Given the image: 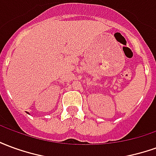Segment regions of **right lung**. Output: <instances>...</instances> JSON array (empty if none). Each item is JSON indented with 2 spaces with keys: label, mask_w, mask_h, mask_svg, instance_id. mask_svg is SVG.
<instances>
[{
  "label": "right lung",
  "mask_w": 156,
  "mask_h": 156,
  "mask_svg": "<svg viewBox=\"0 0 156 156\" xmlns=\"http://www.w3.org/2000/svg\"><path fill=\"white\" fill-rule=\"evenodd\" d=\"M27 114H28V113H27Z\"/></svg>",
  "instance_id": "add662e5"
}]
</instances>
